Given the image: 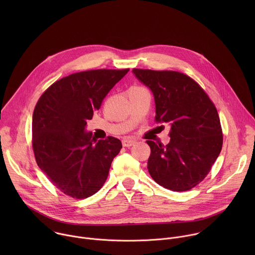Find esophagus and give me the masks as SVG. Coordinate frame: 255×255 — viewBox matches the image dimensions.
I'll return each instance as SVG.
<instances>
[{
    "label": "esophagus",
    "mask_w": 255,
    "mask_h": 255,
    "mask_svg": "<svg viewBox=\"0 0 255 255\" xmlns=\"http://www.w3.org/2000/svg\"><path fill=\"white\" fill-rule=\"evenodd\" d=\"M135 142H136V140H135V139H132V138H124V139L122 140V144H123V146H125V147H130V146H132V145H133Z\"/></svg>",
    "instance_id": "esophagus-1"
}]
</instances>
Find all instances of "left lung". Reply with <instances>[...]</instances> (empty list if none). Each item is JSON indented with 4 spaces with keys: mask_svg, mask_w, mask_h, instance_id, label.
<instances>
[{
    "mask_svg": "<svg viewBox=\"0 0 255 255\" xmlns=\"http://www.w3.org/2000/svg\"><path fill=\"white\" fill-rule=\"evenodd\" d=\"M132 71L154 96L155 122L170 126L167 145L146 141L151 150L147 162L151 177L173 192L195 188L222 149V128L214 103L196 81L181 72Z\"/></svg>",
    "mask_w": 255,
    "mask_h": 255,
    "instance_id": "obj_1",
    "label": "left lung"
}]
</instances>
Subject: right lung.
<instances>
[{
  "label": "right lung",
  "instance_id": "right-lung-1",
  "mask_svg": "<svg viewBox=\"0 0 255 255\" xmlns=\"http://www.w3.org/2000/svg\"><path fill=\"white\" fill-rule=\"evenodd\" d=\"M125 69H92L64 77L39 98L32 117L36 162L52 185L74 199H86L105 184L122 143L96 140L85 131L104 98L127 74Z\"/></svg>",
  "mask_w": 255,
  "mask_h": 255
}]
</instances>
